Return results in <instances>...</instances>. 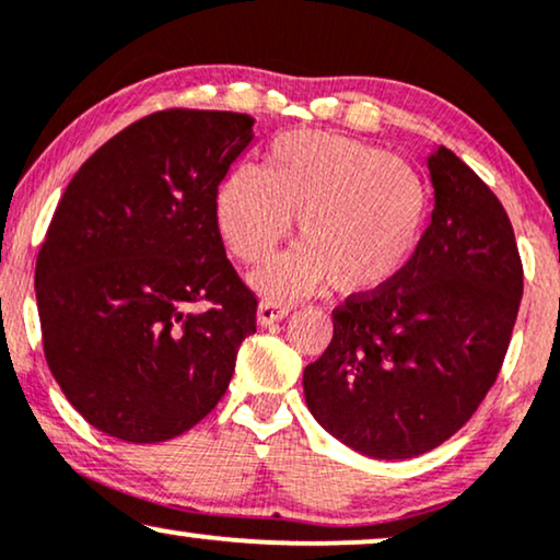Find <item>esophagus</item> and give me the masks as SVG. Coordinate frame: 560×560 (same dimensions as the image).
Returning a JSON list of instances; mask_svg holds the SVG:
<instances>
[{
  "label": "esophagus",
  "instance_id": "1",
  "mask_svg": "<svg viewBox=\"0 0 560 560\" xmlns=\"http://www.w3.org/2000/svg\"><path fill=\"white\" fill-rule=\"evenodd\" d=\"M289 315V304L287 302H276V300H264L258 304V325L266 327V325H273V323H281Z\"/></svg>",
  "mask_w": 560,
  "mask_h": 560
}]
</instances>
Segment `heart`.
Returning <instances> with one entry per match:
<instances>
[{"label": "heart", "instance_id": "heart-1", "mask_svg": "<svg viewBox=\"0 0 560 560\" xmlns=\"http://www.w3.org/2000/svg\"><path fill=\"white\" fill-rule=\"evenodd\" d=\"M214 214L228 250L264 264L292 230L296 245L253 276L266 296H296L319 281L340 294H374L412 260L428 191L397 155L319 130L281 136L266 168L243 163L222 178Z\"/></svg>", "mask_w": 560, "mask_h": 560}]
</instances>
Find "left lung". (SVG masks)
I'll return each instance as SVG.
<instances>
[{
	"label": "left lung",
	"mask_w": 560,
	"mask_h": 560,
	"mask_svg": "<svg viewBox=\"0 0 560 560\" xmlns=\"http://www.w3.org/2000/svg\"><path fill=\"white\" fill-rule=\"evenodd\" d=\"M430 225L389 287L348 296L304 369L315 420L369 458H415L471 420L502 369L523 260L494 191L448 148L428 155Z\"/></svg>",
	"instance_id": "1"
}]
</instances>
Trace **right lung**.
Listing matches in <instances>:
<instances>
[{
	"instance_id": "right-lung-1",
	"label": "right lung",
	"mask_w": 560,
	"mask_h": 560,
	"mask_svg": "<svg viewBox=\"0 0 560 560\" xmlns=\"http://www.w3.org/2000/svg\"><path fill=\"white\" fill-rule=\"evenodd\" d=\"M253 122L153 112L107 140L56 207L35 266L43 350L71 407L117 441H171L205 420L256 332V294L214 214Z\"/></svg>"
}]
</instances>
